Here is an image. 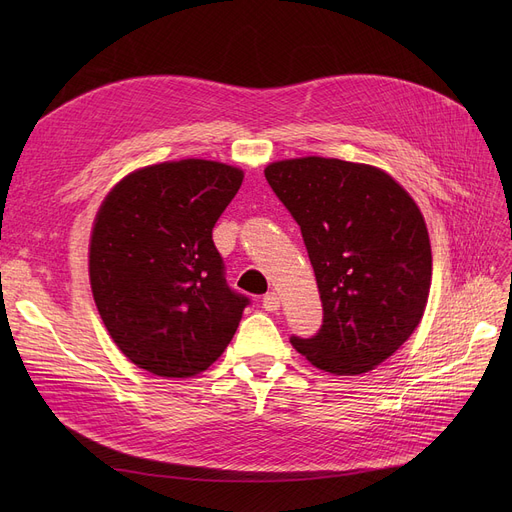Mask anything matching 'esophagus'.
<instances>
[{"mask_svg": "<svg viewBox=\"0 0 512 512\" xmlns=\"http://www.w3.org/2000/svg\"><path fill=\"white\" fill-rule=\"evenodd\" d=\"M261 305H263L265 311H278L280 309V297L276 292H267L263 301H261Z\"/></svg>", "mask_w": 512, "mask_h": 512, "instance_id": "34e87169", "label": "esophagus"}]
</instances>
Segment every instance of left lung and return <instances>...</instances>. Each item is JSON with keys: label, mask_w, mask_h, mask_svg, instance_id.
Segmentation results:
<instances>
[{"label": "left lung", "mask_w": 512, "mask_h": 512, "mask_svg": "<svg viewBox=\"0 0 512 512\" xmlns=\"http://www.w3.org/2000/svg\"><path fill=\"white\" fill-rule=\"evenodd\" d=\"M276 197L301 226L324 324L290 342L315 367L359 375L415 332L432 284L425 220L390 174L334 157H297L265 168Z\"/></svg>", "instance_id": "1"}]
</instances>
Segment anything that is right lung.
I'll return each instance as SVG.
<instances>
[{
  "label": "right lung",
  "mask_w": 512,
  "mask_h": 512,
  "mask_svg": "<svg viewBox=\"0 0 512 512\" xmlns=\"http://www.w3.org/2000/svg\"><path fill=\"white\" fill-rule=\"evenodd\" d=\"M242 170L164 161L122 178L97 211L89 278L120 351L159 378H191L230 344L251 303L226 284L211 230Z\"/></svg>",
  "instance_id": "right-lung-1"
}]
</instances>
